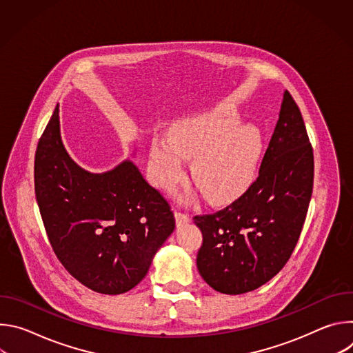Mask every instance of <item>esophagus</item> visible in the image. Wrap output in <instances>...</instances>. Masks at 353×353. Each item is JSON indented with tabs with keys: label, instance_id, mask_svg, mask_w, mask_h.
<instances>
[{
	"label": "esophagus",
	"instance_id": "esophagus-1",
	"mask_svg": "<svg viewBox=\"0 0 353 353\" xmlns=\"http://www.w3.org/2000/svg\"><path fill=\"white\" fill-rule=\"evenodd\" d=\"M174 218H176V223H177L179 226H180V225H185V223L190 222V215L183 214V212H180V211H176Z\"/></svg>",
	"mask_w": 353,
	"mask_h": 353
}]
</instances>
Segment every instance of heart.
Returning a JSON list of instances; mask_svg holds the SVG:
<instances>
[{
    "instance_id": "1",
    "label": "heart",
    "mask_w": 353,
    "mask_h": 353,
    "mask_svg": "<svg viewBox=\"0 0 353 353\" xmlns=\"http://www.w3.org/2000/svg\"><path fill=\"white\" fill-rule=\"evenodd\" d=\"M233 112H212L176 124L170 139L150 145L149 170L154 181L173 188L184 177V161L192 159L191 179L214 204L240 196L254 183L263 157V135L254 125H239Z\"/></svg>"
}]
</instances>
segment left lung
Returning <instances> with one entry per match:
<instances>
[{"label": "left lung", "instance_id": "obj_1", "mask_svg": "<svg viewBox=\"0 0 353 353\" xmlns=\"http://www.w3.org/2000/svg\"><path fill=\"white\" fill-rule=\"evenodd\" d=\"M314 157L301 113L285 90L257 180L226 208L192 219L203 232L199 275L226 294L251 292L290 259L313 192Z\"/></svg>", "mask_w": 353, "mask_h": 353}]
</instances>
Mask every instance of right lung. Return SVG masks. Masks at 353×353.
Returning a JSON list of instances; mask_svg holds the SVG:
<instances>
[{"instance_id":"right-lung-1","label":"right lung","mask_w":353,"mask_h":353,"mask_svg":"<svg viewBox=\"0 0 353 353\" xmlns=\"http://www.w3.org/2000/svg\"><path fill=\"white\" fill-rule=\"evenodd\" d=\"M34 194L57 259L97 293L137 286L176 226L170 204L131 161L96 174L70 158L59 106L37 143Z\"/></svg>"}]
</instances>
